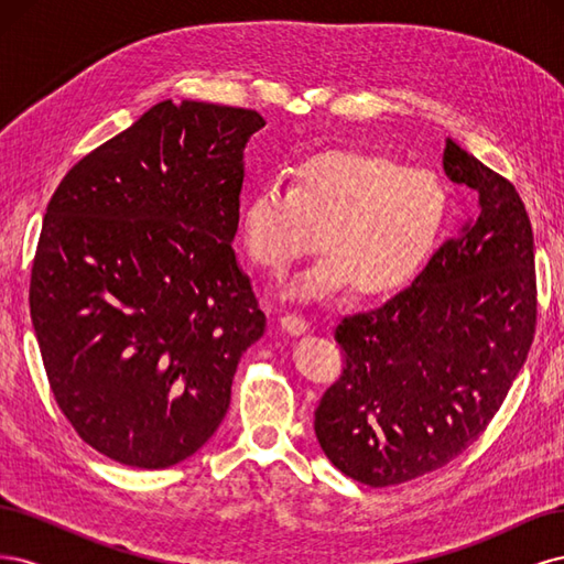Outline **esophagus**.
<instances>
[{"instance_id": "esophagus-1", "label": "esophagus", "mask_w": 564, "mask_h": 564, "mask_svg": "<svg viewBox=\"0 0 564 564\" xmlns=\"http://www.w3.org/2000/svg\"><path fill=\"white\" fill-rule=\"evenodd\" d=\"M280 324L289 332V334H305L311 329L308 319H305L303 315H296V313H286L280 317Z\"/></svg>"}]
</instances>
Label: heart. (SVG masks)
Instances as JSON below:
<instances>
[{
	"label": "heart",
	"instance_id": "heart-1",
	"mask_svg": "<svg viewBox=\"0 0 564 564\" xmlns=\"http://www.w3.org/2000/svg\"><path fill=\"white\" fill-rule=\"evenodd\" d=\"M449 193L429 169L383 152L334 148L301 160L292 185L268 181L247 197L240 237L249 261L282 275L319 247L324 259L292 284L299 299L355 286L386 296L412 280L437 247Z\"/></svg>",
	"mask_w": 564,
	"mask_h": 564
}]
</instances>
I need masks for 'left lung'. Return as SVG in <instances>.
<instances>
[{
  "instance_id": "left-lung-1",
  "label": "left lung",
  "mask_w": 564,
  "mask_h": 564,
  "mask_svg": "<svg viewBox=\"0 0 564 564\" xmlns=\"http://www.w3.org/2000/svg\"><path fill=\"white\" fill-rule=\"evenodd\" d=\"M442 164L480 207L412 286L338 322L344 371L315 409L324 454L369 487L416 480L468 449L536 332L534 232L516 185L454 139Z\"/></svg>"
}]
</instances>
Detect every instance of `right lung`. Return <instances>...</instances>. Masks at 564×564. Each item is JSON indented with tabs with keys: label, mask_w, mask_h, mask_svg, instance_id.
I'll use <instances>...</instances> for the list:
<instances>
[{
	"label": "right lung",
	"mask_w": 564,
	"mask_h": 564,
	"mask_svg": "<svg viewBox=\"0 0 564 564\" xmlns=\"http://www.w3.org/2000/svg\"><path fill=\"white\" fill-rule=\"evenodd\" d=\"M265 119L164 100L48 199L30 317L48 388L89 447L131 468L193 456L224 421L265 315L237 265L242 150Z\"/></svg>",
	"instance_id": "1"
}]
</instances>
